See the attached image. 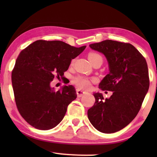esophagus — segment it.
Segmentation results:
<instances>
[{
  "instance_id": "obj_1",
  "label": "esophagus",
  "mask_w": 157,
  "mask_h": 157,
  "mask_svg": "<svg viewBox=\"0 0 157 157\" xmlns=\"http://www.w3.org/2000/svg\"><path fill=\"white\" fill-rule=\"evenodd\" d=\"M76 94H77V96H78V97H81V96H83L84 94H86V92L82 91V90L79 89H76Z\"/></svg>"
}]
</instances>
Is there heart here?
Returning <instances> with one entry per match:
<instances>
[{
  "instance_id": "b5f03b06",
  "label": "heart",
  "mask_w": 157,
  "mask_h": 157,
  "mask_svg": "<svg viewBox=\"0 0 157 157\" xmlns=\"http://www.w3.org/2000/svg\"><path fill=\"white\" fill-rule=\"evenodd\" d=\"M96 57H101V56L96 53H90L89 54V59L91 62ZM102 58V57H101ZM74 62V60L72 61V63ZM96 78H90L83 76H77L73 79V83L77 87L81 89H88L91 87L92 81H95Z\"/></svg>"
}]
</instances>
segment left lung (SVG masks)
<instances>
[{
  "label": "left lung",
  "mask_w": 157,
  "mask_h": 157,
  "mask_svg": "<svg viewBox=\"0 0 157 157\" xmlns=\"http://www.w3.org/2000/svg\"><path fill=\"white\" fill-rule=\"evenodd\" d=\"M90 47L106 57L109 74L98 88L113 94L104 98L101 93H94L96 101L88 110V118L98 131L111 134L131 123L140 110L149 87L147 61L128 43L105 40Z\"/></svg>",
  "instance_id": "obj_1"
}]
</instances>
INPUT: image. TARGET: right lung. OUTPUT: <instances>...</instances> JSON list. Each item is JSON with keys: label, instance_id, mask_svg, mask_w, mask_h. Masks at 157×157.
Returning <instances> with one entry per match:
<instances>
[{"label": "right lung", "instance_id": "add662e5", "mask_svg": "<svg viewBox=\"0 0 157 157\" xmlns=\"http://www.w3.org/2000/svg\"><path fill=\"white\" fill-rule=\"evenodd\" d=\"M61 40H38L19 53L11 74L17 109L23 119L40 130L54 128L63 119L68 104L77 97L71 85L56 91L50 83L62 80L72 59L84 50Z\"/></svg>", "mask_w": 157, "mask_h": 157}]
</instances>
